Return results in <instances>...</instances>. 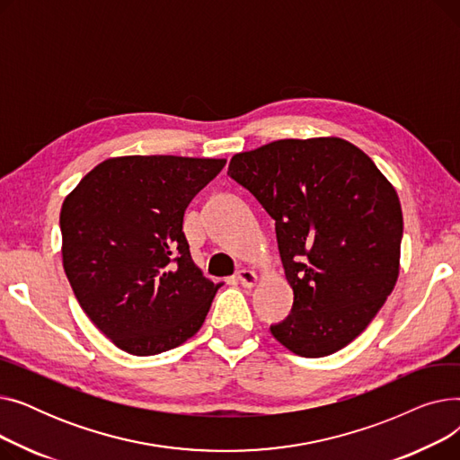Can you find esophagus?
I'll return each mask as SVG.
<instances>
[{
  "instance_id": "obj_1",
  "label": "esophagus",
  "mask_w": 460,
  "mask_h": 460,
  "mask_svg": "<svg viewBox=\"0 0 460 460\" xmlns=\"http://www.w3.org/2000/svg\"><path fill=\"white\" fill-rule=\"evenodd\" d=\"M236 279H238V283L243 285V287L252 288V287H255L259 276L253 270H250V269H243V270L236 272Z\"/></svg>"
}]
</instances>
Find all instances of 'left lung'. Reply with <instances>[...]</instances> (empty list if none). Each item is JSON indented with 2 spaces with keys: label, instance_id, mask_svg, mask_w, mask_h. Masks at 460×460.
Instances as JSON below:
<instances>
[{
  "label": "left lung",
  "instance_id": "obj_1",
  "mask_svg": "<svg viewBox=\"0 0 460 460\" xmlns=\"http://www.w3.org/2000/svg\"><path fill=\"white\" fill-rule=\"evenodd\" d=\"M227 175L276 220L295 302L272 335L304 358L347 347L399 278L402 210L394 184L364 151L333 136L238 153Z\"/></svg>",
  "mask_w": 460,
  "mask_h": 460
}]
</instances>
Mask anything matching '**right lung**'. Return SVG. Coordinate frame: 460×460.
Returning a JSON list of instances; mask_svg holds the SVG:
<instances>
[{
  "label": "right lung",
  "instance_id": "1",
  "mask_svg": "<svg viewBox=\"0 0 460 460\" xmlns=\"http://www.w3.org/2000/svg\"><path fill=\"white\" fill-rule=\"evenodd\" d=\"M226 162L113 156L65 198V274L85 315L120 350L160 354L203 326L222 283H212L193 262L182 217Z\"/></svg>",
  "mask_w": 460,
  "mask_h": 460
}]
</instances>
